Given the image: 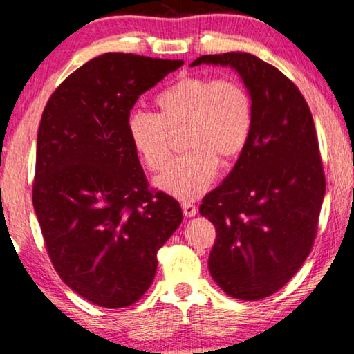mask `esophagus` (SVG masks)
Returning a JSON list of instances; mask_svg holds the SVG:
<instances>
[{
	"instance_id": "esophagus-1",
	"label": "esophagus",
	"mask_w": 354,
	"mask_h": 354,
	"mask_svg": "<svg viewBox=\"0 0 354 354\" xmlns=\"http://www.w3.org/2000/svg\"><path fill=\"white\" fill-rule=\"evenodd\" d=\"M181 207H183V213H184V216L186 218H192V216H196L197 215V207L194 205L192 202H183L181 203Z\"/></svg>"
}]
</instances>
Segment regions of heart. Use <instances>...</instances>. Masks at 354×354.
Masks as SVG:
<instances>
[{
	"label": "heart",
	"mask_w": 354,
	"mask_h": 354,
	"mask_svg": "<svg viewBox=\"0 0 354 354\" xmlns=\"http://www.w3.org/2000/svg\"><path fill=\"white\" fill-rule=\"evenodd\" d=\"M157 115L133 112L127 131L138 157L151 171L170 160L171 133L184 131L187 153L171 162L157 186L183 201L201 197L220 170L242 156L253 129V104L236 80L183 77L153 101Z\"/></svg>",
	"instance_id": "1"
}]
</instances>
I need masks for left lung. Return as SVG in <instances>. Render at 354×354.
Returning a JSON list of instances; mask_svg holds the SVG:
<instances>
[{
	"mask_svg": "<svg viewBox=\"0 0 354 354\" xmlns=\"http://www.w3.org/2000/svg\"><path fill=\"white\" fill-rule=\"evenodd\" d=\"M231 67L253 104L245 151L215 191L202 216L216 227L208 270L229 297L261 300L286 286L315 242L326 178L310 107L281 71L248 53L201 56Z\"/></svg>",
	"mask_w": 354,
	"mask_h": 354,
	"instance_id": "8db88e82",
	"label": "left lung"
}]
</instances>
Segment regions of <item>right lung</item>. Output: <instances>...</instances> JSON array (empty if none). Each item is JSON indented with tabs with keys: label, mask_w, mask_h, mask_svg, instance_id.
<instances>
[{
	"label": "right lung",
	"mask_w": 354,
	"mask_h": 354,
	"mask_svg": "<svg viewBox=\"0 0 354 354\" xmlns=\"http://www.w3.org/2000/svg\"><path fill=\"white\" fill-rule=\"evenodd\" d=\"M183 64L102 54L64 80L43 111L33 208L54 270L97 306L138 301L183 221L178 201L147 187L127 131L139 96Z\"/></svg>",
	"instance_id": "add662e5"
}]
</instances>
